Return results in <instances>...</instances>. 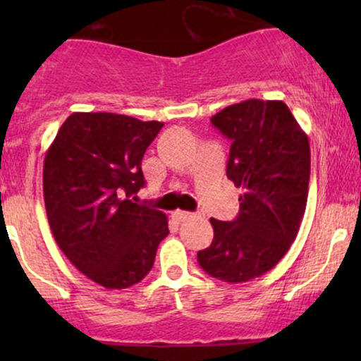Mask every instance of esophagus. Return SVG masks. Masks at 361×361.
I'll use <instances>...</instances> for the list:
<instances>
[{
    "label": "esophagus",
    "mask_w": 361,
    "mask_h": 361,
    "mask_svg": "<svg viewBox=\"0 0 361 361\" xmlns=\"http://www.w3.org/2000/svg\"><path fill=\"white\" fill-rule=\"evenodd\" d=\"M195 214H192V212H185V210H175V212H173V217L176 219V221H186V219H190V217H193Z\"/></svg>",
    "instance_id": "34e87169"
}]
</instances>
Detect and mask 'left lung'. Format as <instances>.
I'll return each mask as SVG.
<instances>
[{
    "label": "left lung",
    "instance_id": "left-lung-1",
    "mask_svg": "<svg viewBox=\"0 0 361 361\" xmlns=\"http://www.w3.org/2000/svg\"><path fill=\"white\" fill-rule=\"evenodd\" d=\"M212 123L233 140L226 173L243 195L233 222L210 219L212 244L197 258L214 279L243 283L276 267L295 241L307 205L309 139L280 100L235 103Z\"/></svg>",
    "mask_w": 361,
    "mask_h": 361
}]
</instances>
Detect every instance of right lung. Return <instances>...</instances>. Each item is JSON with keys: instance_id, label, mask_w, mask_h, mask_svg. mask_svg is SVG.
<instances>
[{"instance_id": "add662e5", "label": "right lung", "mask_w": 361, "mask_h": 361, "mask_svg": "<svg viewBox=\"0 0 361 361\" xmlns=\"http://www.w3.org/2000/svg\"><path fill=\"white\" fill-rule=\"evenodd\" d=\"M164 123L109 111H74L44 159L49 226L74 267L105 288L139 283L169 234L166 214L130 200L140 163Z\"/></svg>"}]
</instances>
